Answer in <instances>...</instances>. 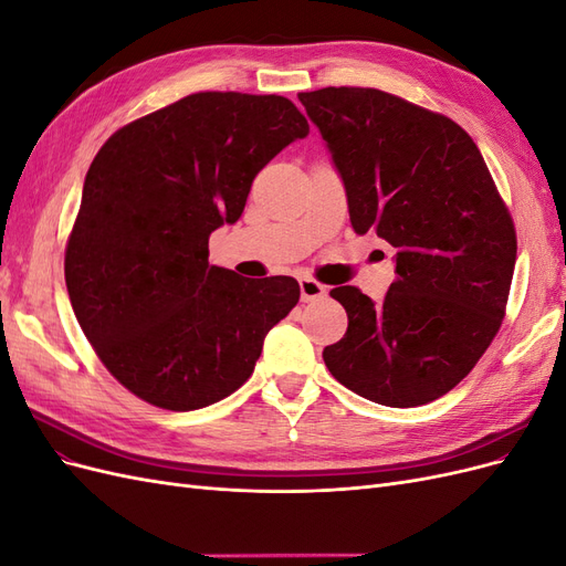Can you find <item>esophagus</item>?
Returning <instances> with one entry per match:
<instances>
[{
	"instance_id": "obj_1",
	"label": "esophagus",
	"mask_w": 566,
	"mask_h": 566,
	"mask_svg": "<svg viewBox=\"0 0 566 566\" xmlns=\"http://www.w3.org/2000/svg\"><path fill=\"white\" fill-rule=\"evenodd\" d=\"M300 293H302V302H314L325 295V285L314 279H300Z\"/></svg>"
}]
</instances>
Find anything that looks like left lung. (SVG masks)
<instances>
[{
    "label": "left lung",
    "mask_w": 566,
    "mask_h": 566,
    "mask_svg": "<svg viewBox=\"0 0 566 566\" xmlns=\"http://www.w3.org/2000/svg\"><path fill=\"white\" fill-rule=\"evenodd\" d=\"M345 179L356 233L397 248L385 302L333 287L349 325L323 361L368 401L410 408L451 391L505 316L515 221L472 136L451 117L370 87L297 94Z\"/></svg>",
    "instance_id": "8db88e82"
}]
</instances>
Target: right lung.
Segmentation results:
<instances>
[{
	"mask_svg": "<svg viewBox=\"0 0 566 566\" xmlns=\"http://www.w3.org/2000/svg\"><path fill=\"white\" fill-rule=\"evenodd\" d=\"M306 134L285 96L198 92L119 127L96 153L65 285L101 364L134 397L196 410L252 375L300 285L210 264V233L243 214L256 172Z\"/></svg>",
	"mask_w": 566,
	"mask_h": 566,
	"instance_id": "obj_1",
	"label": "right lung"
}]
</instances>
